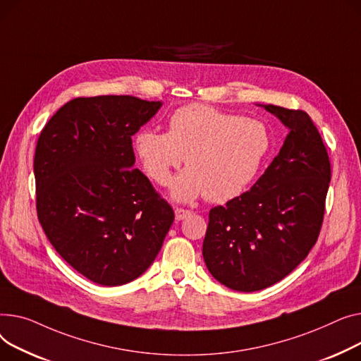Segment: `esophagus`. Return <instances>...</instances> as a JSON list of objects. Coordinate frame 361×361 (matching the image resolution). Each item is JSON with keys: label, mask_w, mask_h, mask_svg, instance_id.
<instances>
[{"label": "esophagus", "mask_w": 361, "mask_h": 361, "mask_svg": "<svg viewBox=\"0 0 361 361\" xmlns=\"http://www.w3.org/2000/svg\"><path fill=\"white\" fill-rule=\"evenodd\" d=\"M188 216H190V211L189 209H183V208H175V217L178 221L186 219Z\"/></svg>", "instance_id": "1"}]
</instances>
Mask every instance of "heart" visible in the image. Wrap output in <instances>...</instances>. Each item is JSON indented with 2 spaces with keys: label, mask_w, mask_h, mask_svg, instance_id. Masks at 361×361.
<instances>
[{
  "label": "heart",
  "mask_w": 361,
  "mask_h": 361,
  "mask_svg": "<svg viewBox=\"0 0 361 361\" xmlns=\"http://www.w3.org/2000/svg\"><path fill=\"white\" fill-rule=\"evenodd\" d=\"M167 125V133L141 130L134 148L145 173L159 185H167L186 157L188 169L171 186V197L179 202L204 194L211 202L240 195L271 148L264 122L208 104L182 106L169 116Z\"/></svg>",
  "instance_id": "1"
}]
</instances>
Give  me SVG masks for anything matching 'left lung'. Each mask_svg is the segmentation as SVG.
<instances>
[{"label":"left lung","mask_w":361,"mask_h":361,"mask_svg":"<svg viewBox=\"0 0 361 361\" xmlns=\"http://www.w3.org/2000/svg\"><path fill=\"white\" fill-rule=\"evenodd\" d=\"M288 130L279 156L247 192L211 208L205 265L236 291L267 288L298 267L319 236L331 164L321 134L303 111L258 104Z\"/></svg>","instance_id":"1"}]
</instances>
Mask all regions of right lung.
Wrapping results in <instances>:
<instances>
[{"instance_id":"1","label":"right lung","mask_w":361,"mask_h":361,"mask_svg":"<svg viewBox=\"0 0 361 361\" xmlns=\"http://www.w3.org/2000/svg\"><path fill=\"white\" fill-rule=\"evenodd\" d=\"M161 104L134 96L77 97L39 135V223L59 255L96 284L138 279L175 220L172 207L134 169L131 137Z\"/></svg>"}]
</instances>
